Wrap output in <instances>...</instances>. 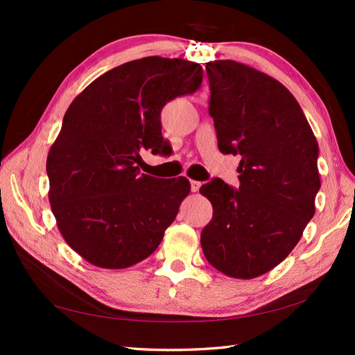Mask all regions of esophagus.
Returning <instances> with one entry per match:
<instances>
[{
	"label": "esophagus",
	"instance_id": "1",
	"mask_svg": "<svg viewBox=\"0 0 355 355\" xmlns=\"http://www.w3.org/2000/svg\"><path fill=\"white\" fill-rule=\"evenodd\" d=\"M200 186H202L200 182H196V180H191V191H192V192L199 191Z\"/></svg>",
	"mask_w": 355,
	"mask_h": 355
}]
</instances>
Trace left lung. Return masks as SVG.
I'll use <instances>...</instances> for the list:
<instances>
[{
    "instance_id": "1",
    "label": "left lung",
    "mask_w": 355,
    "mask_h": 355,
    "mask_svg": "<svg viewBox=\"0 0 355 355\" xmlns=\"http://www.w3.org/2000/svg\"><path fill=\"white\" fill-rule=\"evenodd\" d=\"M209 116L222 153L239 155V186L220 178L200 192L213 219L200 243L208 263L235 279H254L296 248L321 188L318 142L284 84L236 61L207 62Z\"/></svg>"
}]
</instances>
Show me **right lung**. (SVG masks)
<instances>
[{"label":"right lung","mask_w":355,"mask_h":355,"mask_svg":"<svg viewBox=\"0 0 355 355\" xmlns=\"http://www.w3.org/2000/svg\"><path fill=\"white\" fill-rule=\"evenodd\" d=\"M202 78L200 64L148 56L106 71L71 101L48 152V199L65 243L94 266L146 260L175 219L189 180L155 178L136 164L142 150L171 152L161 111Z\"/></svg>","instance_id":"obj_1"}]
</instances>
